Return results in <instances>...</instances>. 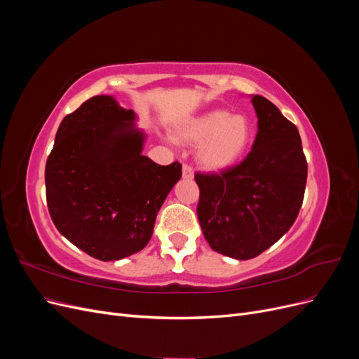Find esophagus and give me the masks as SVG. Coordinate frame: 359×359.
<instances>
[{
    "instance_id": "esophagus-1",
    "label": "esophagus",
    "mask_w": 359,
    "mask_h": 359,
    "mask_svg": "<svg viewBox=\"0 0 359 359\" xmlns=\"http://www.w3.org/2000/svg\"><path fill=\"white\" fill-rule=\"evenodd\" d=\"M182 178L184 180H193L194 178V172L189 165L182 166Z\"/></svg>"
}]
</instances>
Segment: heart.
<instances>
[{"label": "heart", "mask_w": 359, "mask_h": 359, "mask_svg": "<svg viewBox=\"0 0 359 359\" xmlns=\"http://www.w3.org/2000/svg\"><path fill=\"white\" fill-rule=\"evenodd\" d=\"M255 137L252 119L243 114L211 109L181 119L173 126V139L198 145L196 160L212 172L229 169L247 153Z\"/></svg>", "instance_id": "obj_1"}]
</instances>
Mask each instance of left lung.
<instances>
[{
  "label": "left lung",
  "mask_w": 359,
  "mask_h": 359,
  "mask_svg": "<svg viewBox=\"0 0 359 359\" xmlns=\"http://www.w3.org/2000/svg\"><path fill=\"white\" fill-rule=\"evenodd\" d=\"M257 135L240 165L222 173H196L198 219L217 253L247 260L276 244L301 210L307 160L299 132L262 95H252Z\"/></svg>",
  "instance_id": "left-lung-1"
}]
</instances>
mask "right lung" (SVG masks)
<instances>
[{
  "mask_svg": "<svg viewBox=\"0 0 359 359\" xmlns=\"http://www.w3.org/2000/svg\"><path fill=\"white\" fill-rule=\"evenodd\" d=\"M112 95H95L62 119L46 161L50 219L62 236L109 262L145 248L182 172L142 156L147 133Z\"/></svg>",
  "mask_w": 359,
  "mask_h": 359,
  "instance_id": "obj_1",
  "label": "right lung"
}]
</instances>
